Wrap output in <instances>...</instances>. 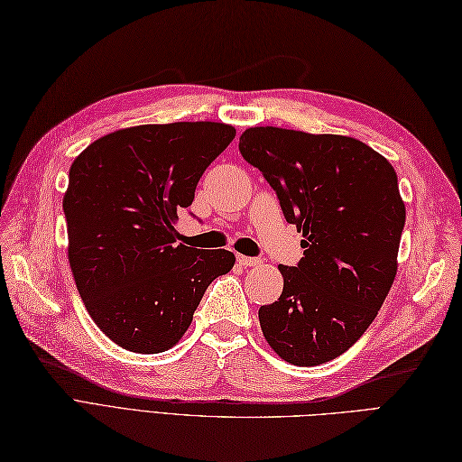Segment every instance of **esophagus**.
<instances>
[{
    "instance_id": "1",
    "label": "esophagus",
    "mask_w": 462,
    "mask_h": 462,
    "mask_svg": "<svg viewBox=\"0 0 462 462\" xmlns=\"http://www.w3.org/2000/svg\"><path fill=\"white\" fill-rule=\"evenodd\" d=\"M236 260H239V264H243V266H258L260 264V258H251V256H243V254H236Z\"/></svg>"
}]
</instances>
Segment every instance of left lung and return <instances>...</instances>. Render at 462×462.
<instances>
[{"instance_id": "1", "label": "left lung", "mask_w": 462, "mask_h": 462, "mask_svg": "<svg viewBox=\"0 0 462 462\" xmlns=\"http://www.w3.org/2000/svg\"><path fill=\"white\" fill-rule=\"evenodd\" d=\"M239 149L303 231V258L278 266L283 291L258 310L262 334L288 364H327L369 328L396 278L406 221L396 172L350 135L254 126Z\"/></svg>"}]
</instances>
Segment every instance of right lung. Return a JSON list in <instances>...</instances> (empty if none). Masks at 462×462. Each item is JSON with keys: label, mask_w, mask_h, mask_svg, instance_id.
<instances>
[{"label": "right lung", "mask_w": 462, "mask_h": 462, "mask_svg": "<svg viewBox=\"0 0 462 462\" xmlns=\"http://www.w3.org/2000/svg\"><path fill=\"white\" fill-rule=\"evenodd\" d=\"M235 138L223 122L143 124L103 135L76 157L64 194L68 258L87 313L135 354L189 330L208 285L235 254L177 243L179 209Z\"/></svg>", "instance_id": "1"}]
</instances>
